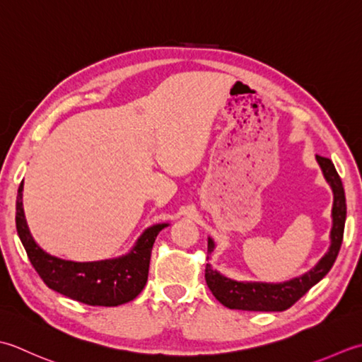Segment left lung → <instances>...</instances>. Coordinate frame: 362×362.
Segmentation results:
<instances>
[{
  "mask_svg": "<svg viewBox=\"0 0 362 362\" xmlns=\"http://www.w3.org/2000/svg\"><path fill=\"white\" fill-rule=\"evenodd\" d=\"M317 162L322 167L323 176L333 189V228H331V245L327 255L322 257L319 264L311 269L308 274L298 278H293L286 283H240L234 279L220 275L217 270L206 264L204 278L206 284L211 289L212 295L220 303L230 309H242V311H286L292 305L303 297V295L325 276L329 269L333 267L339 250L342 245L344 228L346 217L345 194L341 176L337 175L334 164L331 159L317 154ZM214 252L212 239L208 240V255Z\"/></svg>",
  "mask_w": 362,
  "mask_h": 362,
  "instance_id": "8db88e82",
  "label": "left lung"
}]
</instances>
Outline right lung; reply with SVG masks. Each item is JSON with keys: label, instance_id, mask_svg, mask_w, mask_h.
I'll return each mask as SVG.
<instances>
[{"label": "right lung", "instance_id": "obj_1", "mask_svg": "<svg viewBox=\"0 0 362 362\" xmlns=\"http://www.w3.org/2000/svg\"><path fill=\"white\" fill-rule=\"evenodd\" d=\"M23 181L16 204V225L33 267L49 289L90 306H119L134 300L148 279L153 243L167 223L148 228L127 256L97 262H73L51 256L34 242L23 214Z\"/></svg>", "mask_w": 362, "mask_h": 362}]
</instances>
